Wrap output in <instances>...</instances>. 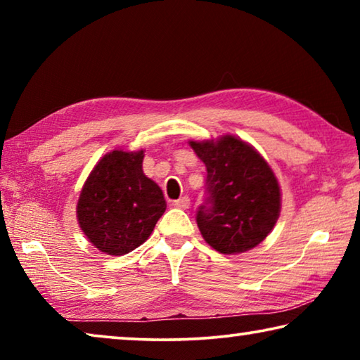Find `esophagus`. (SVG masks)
I'll list each match as a JSON object with an SVG mask.
<instances>
[{"label":"esophagus","mask_w":360,"mask_h":360,"mask_svg":"<svg viewBox=\"0 0 360 360\" xmlns=\"http://www.w3.org/2000/svg\"><path fill=\"white\" fill-rule=\"evenodd\" d=\"M173 205L176 206V208H179V210H187L188 206H191V198H188L187 195H184V197L174 200Z\"/></svg>","instance_id":"obj_1"}]
</instances>
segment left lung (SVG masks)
<instances>
[{"instance_id":"obj_1","label":"left lung","mask_w":360,"mask_h":360,"mask_svg":"<svg viewBox=\"0 0 360 360\" xmlns=\"http://www.w3.org/2000/svg\"><path fill=\"white\" fill-rule=\"evenodd\" d=\"M188 144L208 172V197L197 211L205 241L221 254L260 245L281 212V188L265 158L233 135Z\"/></svg>"}]
</instances>
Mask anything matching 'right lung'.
Returning a JSON list of instances; mask_svg holds the SVG:
<instances>
[{"label": "right lung", "mask_w": 360, "mask_h": 360, "mask_svg": "<svg viewBox=\"0 0 360 360\" xmlns=\"http://www.w3.org/2000/svg\"><path fill=\"white\" fill-rule=\"evenodd\" d=\"M143 149L108 152L79 195V227L108 255H124L141 246L167 210L162 188L143 173Z\"/></svg>", "instance_id": "obj_1"}]
</instances>
